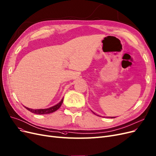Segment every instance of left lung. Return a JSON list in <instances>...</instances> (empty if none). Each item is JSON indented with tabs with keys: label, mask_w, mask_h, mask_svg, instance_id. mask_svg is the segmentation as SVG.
Listing matches in <instances>:
<instances>
[{
	"label": "left lung",
	"mask_w": 156,
	"mask_h": 156,
	"mask_svg": "<svg viewBox=\"0 0 156 156\" xmlns=\"http://www.w3.org/2000/svg\"><path fill=\"white\" fill-rule=\"evenodd\" d=\"M94 114H95V113H94ZM109 117V118H114V117Z\"/></svg>",
	"instance_id": "1"
}]
</instances>
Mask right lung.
I'll return each mask as SVG.
<instances>
[{"label": "right lung", "instance_id": "1", "mask_svg": "<svg viewBox=\"0 0 156 156\" xmlns=\"http://www.w3.org/2000/svg\"><path fill=\"white\" fill-rule=\"evenodd\" d=\"M63 99H64V98L61 99V101L59 102V103H57V105L53 106L51 107H50V108H44V109H32V108H28V107H26V106H24V107L27 110H29L30 112H31L32 113H34V114H39V115L48 114H50V113L54 112L56 110H57L58 108H59L60 107H61V106L62 104Z\"/></svg>", "mask_w": 156, "mask_h": 156}]
</instances>
